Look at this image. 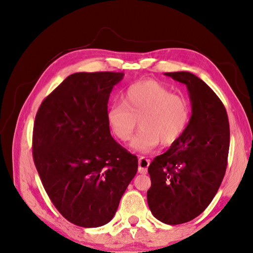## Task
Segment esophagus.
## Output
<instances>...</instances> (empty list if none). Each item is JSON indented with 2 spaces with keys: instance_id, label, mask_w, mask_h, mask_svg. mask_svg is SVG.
Listing matches in <instances>:
<instances>
[{
  "instance_id": "1",
  "label": "esophagus",
  "mask_w": 253,
  "mask_h": 253,
  "mask_svg": "<svg viewBox=\"0 0 253 253\" xmlns=\"http://www.w3.org/2000/svg\"><path fill=\"white\" fill-rule=\"evenodd\" d=\"M149 164H151V161L143 156H140L138 158V172L140 174H146Z\"/></svg>"
}]
</instances>
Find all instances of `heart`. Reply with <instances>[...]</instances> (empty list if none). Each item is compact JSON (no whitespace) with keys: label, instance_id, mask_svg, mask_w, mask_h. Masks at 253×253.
Returning a JSON list of instances; mask_svg holds the SVG:
<instances>
[{"label":"heart","instance_id":"heart-1","mask_svg":"<svg viewBox=\"0 0 253 253\" xmlns=\"http://www.w3.org/2000/svg\"><path fill=\"white\" fill-rule=\"evenodd\" d=\"M121 102L107 109V123L113 135L122 142L130 138L137 121L139 130L130 147L139 153H152L158 144L169 146L182 136L190 119L185 98L175 95L154 80L130 84L122 92Z\"/></svg>","mask_w":253,"mask_h":253}]
</instances>
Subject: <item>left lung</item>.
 <instances>
[{
	"mask_svg": "<svg viewBox=\"0 0 253 253\" xmlns=\"http://www.w3.org/2000/svg\"><path fill=\"white\" fill-rule=\"evenodd\" d=\"M165 76L186 85L192 116L182 136L148 166L147 202L157 220L174 225L195 219L215 196L228 164L230 126L223 104L203 80L186 71Z\"/></svg>",
	"mask_w": 253,
	"mask_h": 253,
	"instance_id": "1",
	"label": "left lung"
}]
</instances>
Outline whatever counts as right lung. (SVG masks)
Returning <instances> with one entry per match:
<instances>
[{
	"mask_svg": "<svg viewBox=\"0 0 253 253\" xmlns=\"http://www.w3.org/2000/svg\"><path fill=\"white\" fill-rule=\"evenodd\" d=\"M123 72H77L42 101L33 160L50 200L83 228L108 223L137 173L138 160L110 135L107 109Z\"/></svg>",
	"mask_w": 253,
	"mask_h": 253,
	"instance_id": "1",
	"label": "right lung"
}]
</instances>
